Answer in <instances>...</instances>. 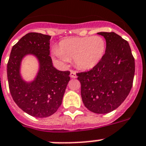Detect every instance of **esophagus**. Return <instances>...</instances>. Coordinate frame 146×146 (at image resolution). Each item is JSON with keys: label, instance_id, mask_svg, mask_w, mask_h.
I'll use <instances>...</instances> for the list:
<instances>
[{"label": "esophagus", "instance_id": "esophagus-1", "mask_svg": "<svg viewBox=\"0 0 146 146\" xmlns=\"http://www.w3.org/2000/svg\"><path fill=\"white\" fill-rule=\"evenodd\" d=\"M70 77L71 78H76L77 76H76V73L75 71H73V70H71L70 71Z\"/></svg>", "mask_w": 146, "mask_h": 146}]
</instances>
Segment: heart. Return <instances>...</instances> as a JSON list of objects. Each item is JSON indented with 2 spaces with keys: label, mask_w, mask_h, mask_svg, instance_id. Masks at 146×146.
Masks as SVG:
<instances>
[{
  "label": "heart",
  "mask_w": 146,
  "mask_h": 146,
  "mask_svg": "<svg viewBox=\"0 0 146 146\" xmlns=\"http://www.w3.org/2000/svg\"><path fill=\"white\" fill-rule=\"evenodd\" d=\"M106 41L100 36L73 37L62 40L58 47H54L52 54L61 61L74 59L79 69L93 68L104 57Z\"/></svg>",
  "instance_id": "b5f03b06"
}]
</instances>
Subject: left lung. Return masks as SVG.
Here are the masks:
<instances>
[{
	"label": "left lung",
	"mask_w": 146,
	"mask_h": 146,
	"mask_svg": "<svg viewBox=\"0 0 146 146\" xmlns=\"http://www.w3.org/2000/svg\"><path fill=\"white\" fill-rule=\"evenodd\" d=\"M106 42L104 57L92 70L76 73L84 105L91 112L106 114L120 106L131 92L134 58L128 42L114 32H99Z\"/></svg>",
	"instance_id": "left-lung-1"
}]
</instances>
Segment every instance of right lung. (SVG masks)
<instances>
[{
	"instance_id": "right-lung-1",
	"label": "right lung",
	"mask_w": 146,
	"mask_h": 146,
	"mask_svg": "<svg viewBox=\"0 0 146 146\" xmlns=\"http://www.w3.org/2000/svg\"><path fill=\"white\" fill-rule=\"evenodd\" d=\"M51 36L40 33H28L12 48L7 63V79L12 98L24 112L36 118L53 115L62 103L69 82L70 71H60L54 67L49 56ZM37 57L40 69L34 81L26 83L20 74L24 56Z\"/></svg>"
}]
</instances>
